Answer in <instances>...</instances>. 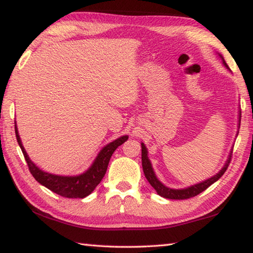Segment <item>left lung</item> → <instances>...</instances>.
<instances>
[{"mask_svg":"<svg viewBox=\"0 0 253 253\" xmlns=\"http://www.w3.org/2000/svg\"><path fill=\"white\" fill-rule=\"evenodd\" d=\"M220 55V58L222 60V63H223V66L226 68V69H229L228 65H226V62L224 61V58L222 57L220 53H217ZM230 70V69H229ZM240 121H241V111H239V123H238V131H237V136L239 134V128H240ZM231 155H232V149H231V153L228 157V160H226L225 164L223 168H222L219 173H216L215 175H213L212 177H210L208 179H205V181L200 182L198 184H194V185H191L188 187H184V188H172V187H169L163 184L160 179L157 178L155 172H154L153 169V166H152V163L149 161L148 158V151L146 146H145V144L142 143V165H143V170H144V174H145V177L147 178V181L149 182V184L155 188V191L157 192L158 195H161L162 198H165V199H170V200H185V199H190V198H193V196L198 195L200 193H202L204 190H207V188L212 185L213 183H215L217 179H219L222 175L224 174V172L228 169V166L230 164V161H231Z\"/></svg>","mask_w":253,"mask_h":253,"instance_id":"obj_1","label":"left lung"}]
</instances>
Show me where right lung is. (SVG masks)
I'll list each match as a JSON object with an SVG mask.
<instances>
[{
	"label": "right lung",
	"mask_w": 253,
	"mask_h": 253,
	"mask_svg": "<svg viewBox=\"0 0 253 253\" xmlns=\"http://www.w3.org/2000/svg\"><path fill=\"white\" fill-rule=\"evenodd\" d=\"M15 135L18 140L20 148L22 149L25 161L28 163L29 169L33 177L39 182L41 185L49 188L50 191L54 192L63 198L69 199H84L85 196L92 193L96 186L100 183L102 177L105 176L107 168H108L110 157L113 153L116 151L118 146H121L123 143H125L128 139V135H124L119 138L115 139L114 142L107 144L106 146L101 148V151L98 153L92 164L90 165L85 172L79 175H72V176H66V175H55L51 174L44 170L40 169L38 166L31 161V158L25 152V149L21 142L18 128L15 123Z\"/></svg>",
	"instance_id": "right-lung-1"
}]
</instances>
